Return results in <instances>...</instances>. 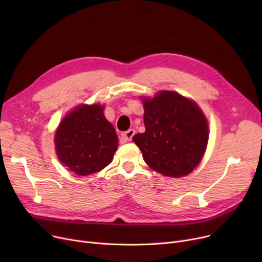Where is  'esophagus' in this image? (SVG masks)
Returning a JSON list of instances; mask_svg holds the SVG:
<instances>
[{"mask_svg": "<svg viewBox=\"0 0 262 262\" xmlns=\"http://www.w3.org/2000/svg\"><path fill=\"white\" fill-rule=\"evenodd\" d=\"M134 135H135V129H133V128L128 129V130H127V132H125V133H123V134H122V136H121V142H122V143H124V142L130 141V140L133 139Z\"/></svg>", "mask_w": 262, "mask_h": 262, "instance_id": "obj_1", "label": "esophagus"}]
</instances>
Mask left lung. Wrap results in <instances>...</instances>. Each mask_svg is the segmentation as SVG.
Here are the masks:
<instances>
[{"instance_id": "obj_1", "label": "left lung", "mask_w": 262, "mask_h": 262, "mask_svg": "<svg viewBox=\"0 0 262 262\" xmlns=\"http://www.w3.org/2000/svg\"><path fill=\"white\" fill-rule=\"evenodd\" d=\"M145 132L133 137L150 169L170 177L193 171L208 143V122L196 103L177 92L143 98Z\"/></svg>"}]
</instances>
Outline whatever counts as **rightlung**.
Returning a JSON list of instances; mask_svg holds the SVG:
<instances>
[{
  "label": "right lung",
  "instance_id": "add662e5",
  "mask_svg": "<svg viewBox=\"0 0 262 262\" xmlns=\"http://www.w3.org/2000/svg\"><path fill=\"white\" fill-rule=\"evenodd\" d=\"M59 161L77 175L103 170L113 161L118 136L99 104L79 105L68 114L55 133Z\"/></svg>",
  "mask_w": 262,
  "mask_h": 262
}]
</instances>
